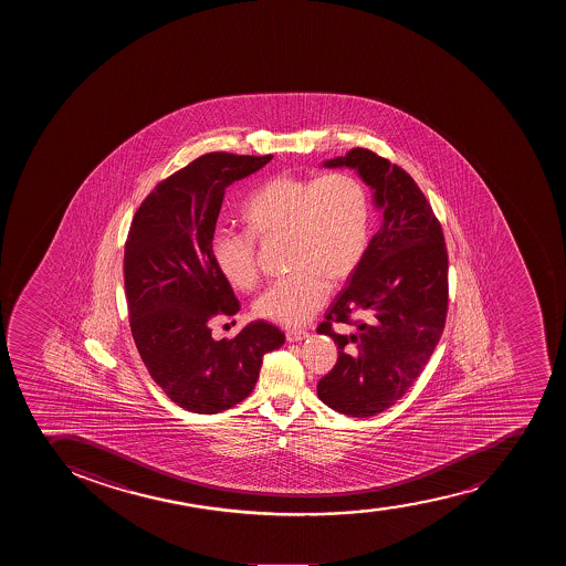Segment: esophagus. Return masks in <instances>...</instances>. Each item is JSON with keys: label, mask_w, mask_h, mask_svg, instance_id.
Here are the masks:
<instances>
[{"label": "esophagus", "mask_w": 566, "mask_h": 566, "mask_svg": "<svg viewBox=\"0 0 566 566\" xmlns=\"http://www.w3.org/2000/svg\"><path fill=\"white\" fill-rule=\"evenodd\" d=\"M304 337H308V332L304 331V328H290V331H286V339L290 343L303 342Z\"/></svg>", "instance_id": "1"}]
</instances>
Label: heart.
I'll list each match as a JSON object with an SVG mask.
<instances>
[{
    "label": "heart",
    "mask_w": 566,
    "mask_h": 566,
    "mask_svg": "<svg viewBox=\"0 0 566 566\" xmlns=\"http://www.w3.org/2000/svg\"><path fill=\"white\" fill-rule=\"evenodd\" d=\"M370 212L369 190L356 175H279L241 202L245 230H218L210 252L230 286L251 292L260 282L256 240L282 235L290 273L258 298L254 314L303 325L325 303L328 284L339 286L359 268L369 247Z\"/></svg>",
    "instance_id": "b5f03b06"
}]
</instances>
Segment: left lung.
<instances>
[{
	"instance_id": "8db88e82",
	"label": "left lung",
	"mask_w": 566,
	"mask_h": 566,
	"mask_svg": "<svg viewBox=\"0 0 566 566\" xmlns=\"http://www.w3.org/2000/svg\"><path fill=\"white\" fill-rule=\"evenodd\" d=\"M325 166L358 169L381 208L380 229L364 260L317 326L339 348L317 395L339 413L365 419L408 392L441 339L448 312L447 243L424 193L397 164L354 147Z\"/></svg>"
}]
</instances>
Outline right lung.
Returning <instances> with one entry per match:
<instances>
[{"label":"right lung","mask_w":566,"mask_h":566,"mask_svg":"<svg viewBox=\"0 0 566 566\" xmlns=\"http://www.w3.org/2000/svg\"><path fill=\"white\" fill-rule=\"evenodd\" d=\"M273 158L213 151L160 180L136 210L125 241V297L140 358L186 411L219 413L251 395L263 354L286 336L265 321L216 342L212 321L240 312L210 241L224 190Z\"/></svg>","instance_id":"right-lung-1"}]
</instances>
